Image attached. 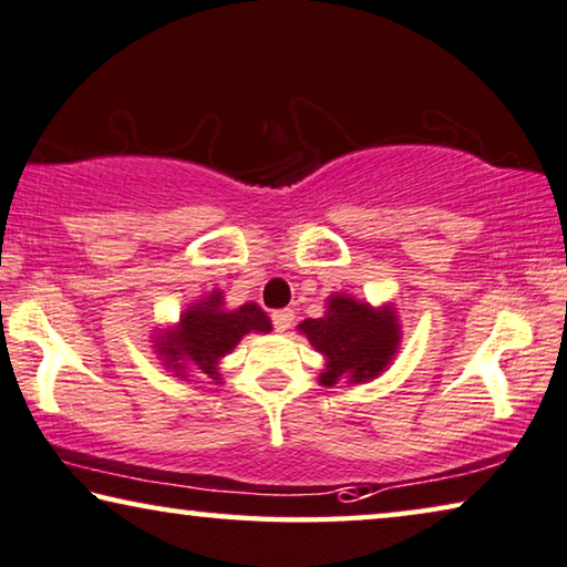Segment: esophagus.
I'll use <instances>...</instances> for the list:
<instances>
[{"instance_id":"34e87169","label":"esophagus","mask_w":567,"mask_h":567,"mask_svg":"<svg viewBox=\"0 0 567 567\" xmlns=\"http://www.w3.org/2000/svg\"><path fill=\"white\" fill-rule=\"evenodd\" d=\"M292 320H295V312H292L290 308L275 310V312H272V323H275V331H277V333H285L287 328L292 326Z\"/></svg>"}]
</instances>
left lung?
Here are the masks:
<instances>
[{"instance_id": "1", "label": "left lung", "mask_w": 567, "mask_h": 567, "mask_svg": "<svg viewBox=\"0 0 567 567\" xmlns=\"http://www.w3.org/2000/svg\"><path fill=\"white\" fill-rule=\"evenodd\" d=\"M298 331L326 359L318 377L323 386L371 382L392 364L402 341L392 302L377 308L343 292L328 295L323 318H306Z\"/></svg>"}]
</instances>
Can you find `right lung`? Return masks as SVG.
Returning <instances> with one entry per match:
<instances>
[{"instance_id": "right-lung-1", "label": "right lung", "mask_w": 567, "mask_h": 567, "mask_svg": "<svg viewBox=\"0 0 567 567\" xmlns=\"http://www.w3.org/2000/svg\"><path fill=\"white\" fill-rule=\"evenodd\" d=\"M269 331L272 320L257 302L226 308L224 292L210 290L206 298L190 302L175 326L157 328L152 346L163 367L175 377L188 379L190 371H198L221 384V359L229 357L244 336Z\"/></svg>"}]
</instances>
